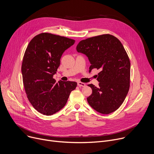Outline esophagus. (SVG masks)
Segmentation results:
<instances>
[{
	"mask_svg": "<svg viewBox=\"0 0 154 154\" xmlns=\"http://www.w3.org/2000/svg\"><path fill=\"white\" fill-rule=\"evenodd\" d=\"M78 86L79 87H85L86 86V84L82 82H78Z\"/></svg>",
	"mask_w": 154,
	"mask_h": 154,
	"instance_id": "esophagus-1",
	"label": "esophagus"
}]
</instances>
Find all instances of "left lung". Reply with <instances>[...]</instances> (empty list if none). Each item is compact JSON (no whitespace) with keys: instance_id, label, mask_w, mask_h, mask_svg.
<instances>
[{"instance_id":"obj_1","label":"left lung","mask_w":154,"mask_h":154,"mask_svg":"<svg viewBox=\"0 0 154 154\" xmlns=\"http://www.w3.org/2000/svg\"><path fill=\"white\" fill-rule=\"evenodd\" d=\"M78 52L85 54L91 64L89 72L96 68L100 72L97 88L92 89L87 100L91 107L102 114L116 110L124 102L129 89L130 61L123 45L109 34L81 41L76 46Z\"/></svg>"}]
</instances>
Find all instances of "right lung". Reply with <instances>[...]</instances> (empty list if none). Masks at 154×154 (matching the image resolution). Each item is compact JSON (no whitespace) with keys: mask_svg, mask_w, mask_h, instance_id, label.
Masks as SVG:
<instances>
[{"mask_svg":"<svg viewBox=\"0 0 154 154\" xmlns=\"http://www.w3.org/2000/svg\"><path fill=\"white\" fill-rule=\"evenodd\" d=\"M75 41L58 35L42 32L29 42L21 65L23 82L27 97L33 107L45 115H52L65 105L76 89L73 81L56 82L53 76L60 58Z\"/></svg>","mask_w":154,"mask_h":154,"instance_id":"add662e5","label":"right lung"}]
</instances>
